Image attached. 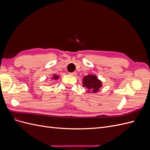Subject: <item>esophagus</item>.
Returning a JSON list of instances; mask_svg holds the SVG:
<instances>
[{
	"label": "esophagus",
	"mask_w": 150,
	"mask_h": 150,
	"mask_svg": "<svg viewBox=\"0 0 150 150\" xmlns=\"http://www.w3.org/2000/svg\"><path fill=\"white\" fill-rule=\"evenodd\" d=\"M70 74L72 76H76L77 74V73H76V72H71Z\"/></svg>",
	"instance_id": "obj_1"
}]
</instances>
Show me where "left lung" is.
<instances>
[{
    "mask_svg": "<svg viewBox=\"0 0 150 150\" xmlns=\"http://www.w3.org/2000/svg\"><path fill=\"white\" fill-rule=\"evenodd\" d=\"M83 86L88 89V93H96L102 87V82L93 74H89L84 77ZM92 92H91L90 91Z\"/></svg>",
    "mask_w": 150,
    "mask_h": 150,
    "instance_id": "left-lung-1",
    "label": "left lung"
}]
</instances>
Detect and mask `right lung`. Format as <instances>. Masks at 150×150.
Wrapping results in <instances>:
<instances>
[{"mask_svg": "<svg viewBox=\"0 0 150 150\" xmlns=\"http://www.w3.org/2000/svg\"><path fill=\"white\" fill-rule=\"evenodd\" d=\"M59 78V76L58 75L54 74V75H53V77L51 78V79H53V80H57Z\"/></svg>", "mask_w": 150, "mask_h": 150, "instance_id": "obj_1", "label": "right lung"}]
</instances>
